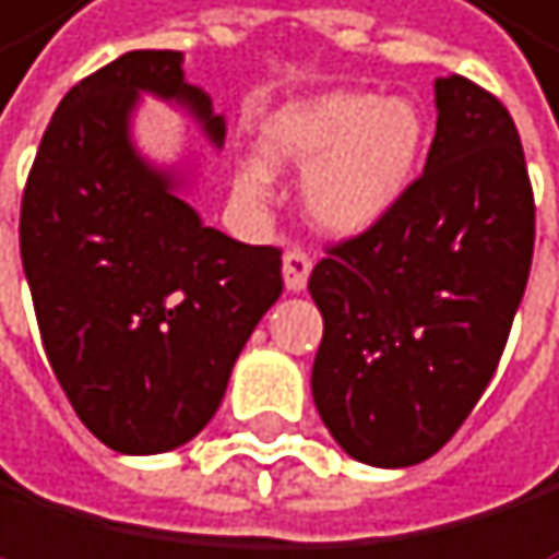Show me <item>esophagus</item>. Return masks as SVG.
Wrapping results in <instances>:
<instances>
[{"instance_id":"esophagus-1","label":"esophagus","mask_w":559,"mask_h":559,"mask_svg":"<svg viewBox=\"0 0 559 559\" xmlns=\"http://www.w3.org/2000/svg\"><path fill=\"white\" fill-rule=\"evenodd\" d=\"M309 271H312V257L306 250H285V288L288 292H302L309 282Z\"/></svg>"}]
</instances>
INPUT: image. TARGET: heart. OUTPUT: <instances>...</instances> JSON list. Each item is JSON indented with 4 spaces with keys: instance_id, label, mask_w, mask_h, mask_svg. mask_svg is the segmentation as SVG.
Instances as JSON below:
<instances>
[{
    "instance_id": "b5f03b06",
    "label": "heart",
    "mask_w": 559,
    "mask_h": 559,
    "mask_svg": "<svg viewBox=\"0 0 559 559\" xmlns=\"http://www.w3.org/2000/svg\"><path fill=\"white\" fill-rule=\"evenodd\" d=\"M271 166L309 169L306 209L323 233L358 236L407 194L425 156V117L411 100L326 93L282 110L264 131ZM242 201L264 204L271 177L260 163L236 169Z\"/></svg>"
}]
</instances>
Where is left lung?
Wrapping results in <instances>:
<instances>
[{
  "label": "left lung",
  "instance_id": "obj_1",
  "mask_svg": "<svg viewBox=\"0 0 559 559\" xmlns=\"http://www.w3.org/2000/svg\"><path fill=\"white\" fill-rule=\"evenodd\" d=\"M420 174L372 229L309 274L323 312L312 400L368 466L431 459L484 396L525 295L536 201L508 107L463 75L435 83Z\"/></svg>",
  "mask_w": 559,
  "mask_h": 559
}]
</instances>
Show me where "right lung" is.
I'll return each mask as SVG.
<instances>
[{
  "mask_svg": "<svg viewBox=\"0 0 559 559\" xmlns=\"http://www.w3.org/2000/svg\"><path fill=\"white\" fill-rule=\"evenodd\" d=\"M139 93L225 117L183 79L180 51H128L58 104L20 209V257L55 376L114 452H169L209 425L233 365L277 302L282 250L204 225L174 169L131 145Z\"/></svg>",
  "mask_w": 559,
  "mask_h": 559,
  "instance_id": "right-lung-1",
  "label": "right lung"
}]
</instances>
